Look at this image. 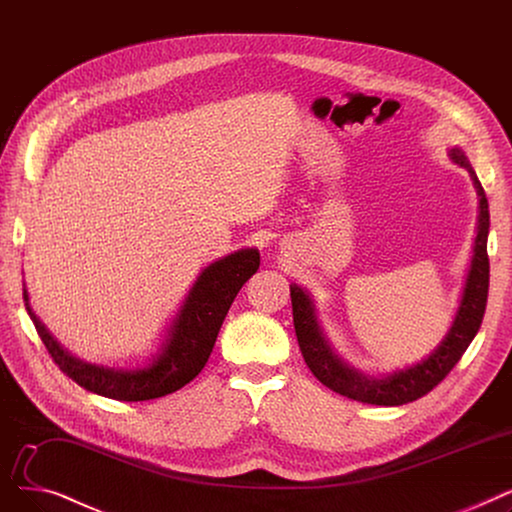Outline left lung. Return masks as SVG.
<instances>
[{
    "label": "left lung",
    "mask_w": 512,
    "mask_h": 512,
    "mask_svg": "<svg viewBox=\"0 0 512 512\" xmlns=\"http://www.w3.org/2000/svg\"><path fill=\"white\" fill-rule=\"evenodd\" d=\"M448 156L454 164L469 170L473 185L477 189V196H479L477 237L473 246L471 269L465 281V289H462L460 306L456 310L452 327L427 358L383 377H371L356 371L333 352L319 321H316L314 302L308 291L298 287L296 283L289 285L291 308H294V327H296L302 356L312 375L323 385L333 389L335 394H342L350 400L375 404V406H402L408 402H415L427 392H431V389L454 369V364L460 360L462 354H465V350L469 348V344L473 342V337L481 327L485 304H488V287H490V258H488L490 208H488V198H485V191L475 175L473 166L469 164L467 154L460 148H452Z\"/></svg>",
    "instance_id": "8db88e82"
}]
</instances>
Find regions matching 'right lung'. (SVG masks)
<instances>
[{
  "instance_id": "1",
  "label": "right lung",
  "mask_w": 512,
  "mask_h": 512,
  "mask_svg": "<svg viewBox=\"0 0 512 512\" xmlns=\"http://www.w3.org/2000/svg\"><path fill=\"white\" fill-rule=\"evenodd\" d=\"M258 266L260 254L256 248L237 250L208 264L191 285L177 316L166 329L158 352L145 367L137 369H114L72 356L33 312L27 287L22 296L41 342L62 373L97 396L120 402H143L173 394L200 375L237 291L258 271Z\"/></svg>"
}]
</instances>
